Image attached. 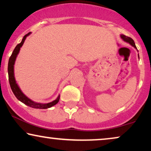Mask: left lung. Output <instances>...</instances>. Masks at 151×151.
<instances>
[{
	"label": "left lung",
	"mask_w": 151,
	"mask_h": 151,
	"mask_svg": "<svg viewBox=\"0 0 151 151\" xmlns=\"http://www.w3.org/2000/svg\"><path fill=\"white\" fill-rule=\"evenodd\" d=\"M120 37L124 41H125V42L129 43L130 45H132V46H133V47H135V48L137 49V47H136V46H135V42H134V40L131 38H130V37H128V36H125V35H123V34H122ZM138 57H139V54H138Z\"/></svg>",
	"instance_id": "obj_1"
}]
</instances>
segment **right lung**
Wrapping results in <instances>:
<instances>
[{"instance_id": "add662e5", "label": "right lung", "mask_w": 151, "mask_h": 151, "mask_svg": "<svg viewBox=\"0 0 151 151\" xmlns=\"http://www.w3.org/2000/svg\"><path fill=\"white\" fill-rule=\"evenodd\" d=\"M31 34V32L28 33L27 34H26L25 36L23 37L21 42L19 43V44L16 45V47L14 49V50L12 52V54L11 56H10L9 59V63H8V76H9V82L10 86H11V88L13 91L14 96L16 97V98L18 99V100H20V102L24 103V104L27 105V106L32 107V108L34 109H48L50 108V107L54 106L57 104L58 102H59L60 100V95L58 96V98L55 99V100L52 101L51 102L49 103H46V104H42V103H38L35 102L32 100H30L29 98H28L25 95H24L23 93L22 92V91L20 90L19 86L16 83V81L15 80V77H14V64H15V61L16 59V57L19 53L20 47L22 46L23 43L27 37L29 35Z\"/></svg>"}]
</instances>
